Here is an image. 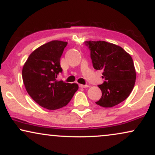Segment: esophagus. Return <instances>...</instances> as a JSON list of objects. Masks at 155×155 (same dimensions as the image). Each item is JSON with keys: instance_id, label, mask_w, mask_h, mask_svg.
<instances>
[{"instance_id": "1", "label": "esophagus", "mask_w": 155, "mask_h": 155, "mask_svg": "<svg viewBox=\"0 0 155 155\" xmlns=\"http://www.w3.org/2000/svg\"><path fill=\"white\" fill-rule=\"evenodd\" d=\"M89 87V85H87V84H85V85L79 84V87H81V88H87V87Z\"/></svg>"}]
</instances>
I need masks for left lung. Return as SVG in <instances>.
<instances>
[{"mask_svg": "<svg viewBox=\"0 0 155 155\" xmlns=\"http://www.w3.org/2000/svg\"><path fill=\"white\" fill-rule=\"evenodd\" d=\"M95 70H102L104 79L98 87L102 92L95 104L111 108L124 101L134 87L136 73L131 56L119 46L104 41H85Z\"/></svg>", "mask_w": 155, "mask_h": 155, "instance_id": "left-lung-1", "label": "left lung"}]
</instances>
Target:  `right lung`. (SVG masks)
I'll return each mask as SVG.
<instances>
[{
	"label": "right lung",
	"instance_id": "obj_1",
	"mask_svg": "<svg viewBox=\"0 0 155 155\" xmlns=\"http://www.w3.org/2000/svg\"><path fill=\"white\" fill-rule=\"evenodd\" d=\"M68 43L51 41L30 54L22 68L25 87L39 106L49 110L63 108L70 102L79 89L77 84L57 81L63 69L60 58Z\"/></svg>",
	"mask_w": 155,
	"mask_h": 155
}]
</instances>
